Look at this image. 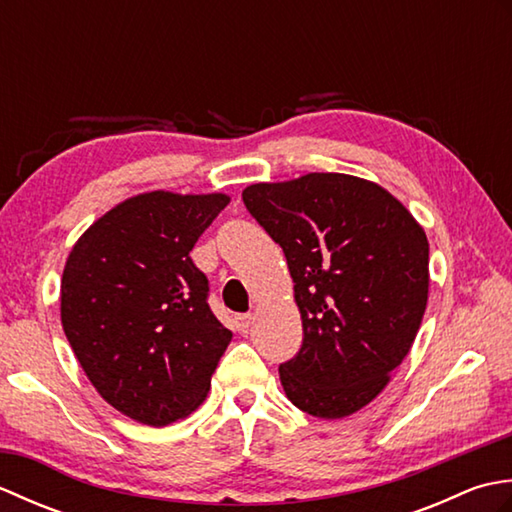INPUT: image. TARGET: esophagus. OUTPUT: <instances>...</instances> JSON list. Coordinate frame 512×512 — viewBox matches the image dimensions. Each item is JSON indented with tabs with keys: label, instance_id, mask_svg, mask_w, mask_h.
<instances>
[{
	"label": "esophagus",
	"instance_id": "34e87169",
	"mask_svg": "<svg viewBox=\"0 0 512 512\" xmlns=\"http://www.w3.org/2000/svg\"><path fill=\"white\" fill-rule=\"evenodd\" d=\"M250 323H253V317H250V314H237V317H235V330L239 334H246L248 328H250Z\"/></svg>",
	"mask_w": 512,
	"mask_h": 512
}]
</instances>
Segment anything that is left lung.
Listing matches in <instances>:
<instances>
[{
    "label": "left lung",
    "mask_w": 512,
    "mask_h": 512,
    "mask_svg": "<svg viewBox=\"0 0 512 512\" xmlns=\"http://www.w3.org/2000/svg\"><path fill=\"white\" fill-rule=\"evenodd\" d=\"M284 248L303 343L279 365L292 405L336 420L369 405L411 350L429 297V242L405 204L347 173L242 191Z\"/></svg>",
    "instance_id": "1"
}]
</instances>
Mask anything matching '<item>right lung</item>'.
<instances>
[{
  "label": "right lung",
  "instance_id": "add662e5",
  "mask_svg": "<svg viewBox=\"0 0 512 512\" xmlns=\"http://www.w3.org/2000/svg\"><path fill=\"white\" fill-rule=\"evenodd\" d=\"M231 198L134 195L70 250L61 323L85 376L127 418L165 427L209 394L233 334L215 319L191 248Z\"/></svg>",
  "mask_w": 512,
  "mask_h": 512
}]
</instances>
